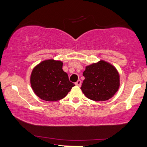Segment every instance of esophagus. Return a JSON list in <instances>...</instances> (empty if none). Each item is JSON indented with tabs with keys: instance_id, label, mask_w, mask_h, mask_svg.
<instances>
[{
	"instance_id": "1",
	"label": "esophagus",
	"mask_w": 147,
	"mask_h": 147,
	"mask_svg": "<svg viewBox=\"0 0 147 147\" xmlns=\"http://www.w3.org/2000/svg\"><path fill=\"white\" fill-rule=\"evenodd\" d=\"M75 85L77 86H81V85H82V81L79 79V80H78L77 82H76Z\"/></svg>"
}]
</instances>
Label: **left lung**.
Listing matches in <instances>:
<instances>
[{
	"mask_svg": "<svg viewBox=\"0 0 147 147\" xmlns=\"http://www.w3.org/2000/svg\"><path fill=\"white\" fill-rule=\"evenodd\" d=\"M83 75L85 79L81 89L88 98L93 101L108 100L119 88L117 70L104 61L86 66Z\"/></svg>",
	"mask_w": 147,
	"mask_h": 147,
	"instance_id": "left-lung-1",
	"label": "left lung"
}]
</instances>
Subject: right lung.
<instances>
[{"label":"right lung","instance_id":"add662e5","mask_svg":"<svg viewBox=\"0 0 147 147\" xmlns=\"http://www.w3.org/2000/svg\"><path fill=\"white\" fill-rule=\"evenodd\" d=\"M62 66L63 63L60 61L50 59L43 61L33 69L30 83L39 98L48 102L60 100L75 86L69 81L68 74Z\"/></svg>","mask_w":147,"mask_h":147}]
</instances>
